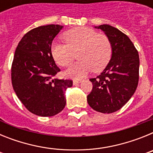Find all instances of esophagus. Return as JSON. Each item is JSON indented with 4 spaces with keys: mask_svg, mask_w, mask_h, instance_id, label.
I'll use <instances>...</instances> for the list:
<instances>
[{
    "mask_svg": "<svg viewBox=\"0 0 153 153\" xmlns=\"http://www.w3.org/2000/svg\"><path fill=\"white\" fill-rule=\"evenodd\" d=\"M81 83V79H74V80H73V83H74V85L77 84V83Z\"/></svg>",
    "mask_w": 153,
    "mask_h": 153,
    "instance_id": "1",
    "label": "esophagus"
}]
</instances>
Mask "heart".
Wrapping results in <instances>:
<instances>
[{"instance_id":"b5f03b06","label":"heart","mask_w":153,"mask_h":153,"mask_svg":"<svg viewBox=\"0 0 153 153\" xmlns=\"http://www.w3.org/2000/svg\"><path fill=\"white\" fill-rule=\"evenodd\" d=\"M67 44L53 43L51 53L55 61L67 67L74 60L77 53V63L70 66L65 74L70 77L80 79L93 69L99 72L106 67L112 56L111 42L106 35L97 33L88 27L75 28L63 34Z\"/></svg>"}]
</instances>
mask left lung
<instances>
[{
	"label": "left lung",
	"mask_w": 153,
	"mask_h": 153,
	"mask_svg": "<svg viewBox=\"0 0 153 153\" xmlns=\"http://www.w3.org/2000/svg\"><path fill=\"white\" fill-rule=\"evenodd\" d=\"M94 27L103 31L109 39L112 56L102 72L90 79L93 86L87 102L96 111L114 113L130 100L137 88L139 53L130 39L117 28L109 24Z\"/></svg>",
	"instance_id": "left-lung-1"
}]
</instances>
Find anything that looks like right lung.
<instances>
[{
  "mask_svg": "<svg viewBox=\"0 0 153 153\" xmlns=\"http://www.w3.org/2000/svg\"><path fill=\"white\" fill-rule=\"evenodd\" d=\"M63 26L49 24L31 30L19 42L11 67L13 88L30 113L53 117L64 109V93L73 81L58 79L60 70L51 53L53 40Z\"/></svg>",
  "mask_w": 153,
  "mask_h": 153,
  "instance_id": "add662e5",
  "label": "right lung"
}]
</instances>
